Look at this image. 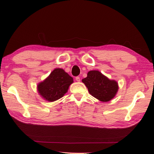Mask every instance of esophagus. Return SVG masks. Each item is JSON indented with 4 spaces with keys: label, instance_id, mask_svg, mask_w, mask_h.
Returning <instances> with one entry per match:
<instances>
[{
    "label": "esophagus",
    "instance_id": "obj_1",
    "mask_svg": "<svg viewBox=\"0 0 154 154\" xmlns=\"http://www.w3.org/2000/svg\"><path fill=\"white\" fill-rule=\"evenodd\" d=\"M76 80L78 82H80V77H78V76H77L76 78Z\"/></svg>",
    "mask_w": 154,
    "mask_h": 154
}]
</instances>
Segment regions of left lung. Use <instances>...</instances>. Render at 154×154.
I'll use <instances>...</instances> for the list:
<instances>
[{"label": "left lung", "mask_w": 154, "mask_h": 154, "mask_svg": "<svg viewBox=\"0 0 154 154\" xmlns=\"http://www.w3.org/2000/svg\"><path fill=\"white\" fill-rule=\"evenodd\" d=\"M82 81L87 87L90 94L102 102H108L112 100L119 89L117 82L110 80L96 70L88 71L87 76Z\"/></svg>", "instance_id": "left-lung-1"}]
</instances>
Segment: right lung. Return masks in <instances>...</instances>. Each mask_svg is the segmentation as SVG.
I'll list each match as a JSON object with an SVG mask.
<instances>
[{"mask_svg": "<svg viewBox=\"0 0 154 154\" xmlns=\"http://www.w3.org/2000/svg\"><path fill=\"white\" fill-rule=\"evenodd\" d=\"M73 82V78L63 69L56 68L44 80L38 83L37 91L43 99L53 102L67 92Z\"/></svg>", "mask_w": 154, "mask_h": 154, "instance_id": "add662e5", "label": "right lung"}]
</instances>
